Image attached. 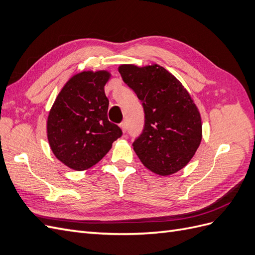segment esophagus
<instances>
[{"mask_svg": "<svg viewBox=\"0 0 255 255\" xmlns=\"http://www.w3.org/2000/svg\"><path fill=\"white\" fill-rule=\"evenodd\" d=\"M120 128H122V130H123V133H126L127 132V129H128V126H127V122H121L120 123Z\"/></svg>", "mask_w": 255, "mask_h": 255, "instance_id": "34e87169", "label": "esophagus"}]
</instances>
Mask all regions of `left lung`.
<instances>
[{
  "mask_svg": "<svg viewBox=\"0 0 255 255\" xmlns=\"http://www.w3.org/2000/svg\"><path fill=\"white\" fill-rule=\"evenodd\" d=\"M119 72L144 111L143 129L133 142L137 156L159 175L181 170L202 139L201 117L187 90L158 65H122Z\"/></svg>",
  "mask_w": 255,
  "mask_h": 255,
  "instance_id": "obj_1",
  "label": "left lung"
}]
</instances>
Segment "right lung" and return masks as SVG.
Segmentation results:
<instances>
[{"mask_svg":"<svg viewBox=\"0 0 255 255\" xmlns=\"http://www.w3.org/2000/svg\"><path fill=\"white\" fill-rule=\"evenodd\" d=\"M106 71H85L67 82L48 117V139L61 163L74 170L96 165L122 136L121 128L107 118Z\"/></svg>","mask_w":255,"mask_h":255,"instance_id":"1","label":"right lung"}]
</instances>
